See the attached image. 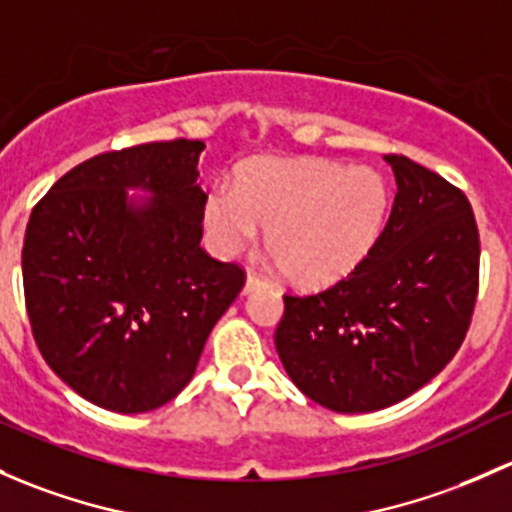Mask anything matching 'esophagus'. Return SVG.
<instances>
[{"instance_id": "esophagus-1", "label": "esophagus", "mask_w": 512, "mask_h": 512, "mask_svg": "<svg viewBox=\"0 0 512 512\" xmlns=\"http://www.w3.org/2000/svg\"><path fill=\"white\" fill-rule=\"evenodd\" d=\"M265 287H267L265 279H260V277H257V274H247L245 289H242V292L252 294V292H257V289H265Z\"/></svg>"}]
</instances>
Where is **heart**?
<instances>
[{
    "instance_id": "1",
    "label": "heart",
    "mask_w": 512,
    "mask_h": 512,
    "mask_svg": "<svg viewBox=\"0 0 512 512\" xmlns=\"http://www.w3.org/2000/svg\"><path fill=\"white\" fill-rule=\"evenodd\" d=\"M390 188L370 166L316 157H262L240 166L235 186L203 201V228L218 255L247 250L265 228V245L284 277L319 289L348 277L378 242Z\"/></svg>"
}]
</instances>
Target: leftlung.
Masks as SVG:
<instances>
[{
	"mask_svg": "<svg viewBox=\"0 0 512 512\" xmlns=\"http://www.w3.org/2000/svg\"><path fill=\"white\" fill-rule=\"evenodd\" d=\"M385 161L397 196L370 255L326 292L287 294L274 333L292 383L343 414L385 410L439 375L464 343L478 294L469 198L412 159Z\"/></svg>",
	"mask_w": 512,
	"mask_h": 512,
	"instance_id": "1",
	"label": "left lung"
}]
</instances>
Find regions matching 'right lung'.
<instances>
[{"label":"right lung","mask_w":512,"mask_h":512,"mask_svg":"<svg viewBox=\"0 0 512 512\" xmlns=\"http://www.w3.org/2000/svg\"><path fill=\"white\" fill-rule=\"evenodd\" d=\"M203 149L201 139H174L98 154L31 211L21 274L36 346L63 383L105 410L174 400L245 284L238 265L198 245Z\"/></svg>","instance_id":"right-lung-1"}]
</instances>
